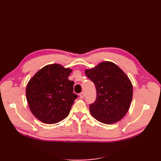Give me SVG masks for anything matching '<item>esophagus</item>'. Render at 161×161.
Wrapping results in <instances>:
<instances>
[{"mask_svg":"<svg viewBox=\"0 0 161 161\" xmlns=\"http://www.w3.org/2000/svg\"><path fill=\"white\" fill-rule=\"evenodd\" d=\"M79 97H80V99H83V98H84V97H85V93H84V92H80V93L79 94Z\"/></svg>","mask_w":161,"mask_h":161,"instance_id":"obj_1","label":"esophagus"}]
</instances>
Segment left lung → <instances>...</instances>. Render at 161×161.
Instances as JSON below:
<instances>
[{
    "label": "left lung",
    "mask_w": 161,
    "mask_h": 161,
    "mask_svg": "<svg viewBox=\"0 0 161 161\" xmlns=\"http://www.w3.org/2000/svg\"><path fill=\"white\" fill-rule=\"evenodd\" d=\"M86 76L95 85L97 99L89 106L90 113L100 122H118L128 113L133 95V86L129 77L112 62L104 61L91 69Z\"/></svg>",
    "instance_id": "1"
}]
</instances>
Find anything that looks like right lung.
Returning a JSON list of instances; mask_svg holds the SVG:
<instances>
[{
  "label": "right lung",
  "mask_w": 161,
  "mask_h": 161,
  "mask_svg": "<svg viewBox=\"0 0 161 161\" xmlns=\"http://www.w3.org/2000/svg\"><path fill=\"white\" fill-rule=\"evenodd\" d=\"M72 70L59 64H48L29 80L26 98L31 113L42 122L53 124L69 115L78 95L69 79Z\"/></svg>",
  "instance_id": "1"
}]
</instances>
